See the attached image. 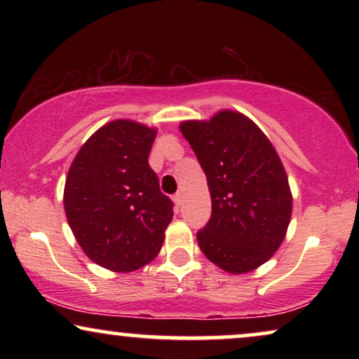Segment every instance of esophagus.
Wrapping results in <instances>:
<instances>
[{"label":"esophagus","instance_id":"1","mask_svg":"<svg viewBox=\"0 0 359 359\" xmlns=\"http://www.w3.org/2000/svg\"><path fill=\"white\" fill-rule=\"evenodd\" d=\"M173 201H175L176 205H181V203H183V196H181V193H176L173 196Z\"/></svg>","mask_w":359,"mask_h":359}]
</instances>
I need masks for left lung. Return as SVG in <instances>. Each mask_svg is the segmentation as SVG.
Wrapping results in <instances>:
<instances>
[{"label": "left lung", "instance_id": "8db88e82", "mask_svg": "<svg viewBox=\"0 0 359 359\" xmlns=\"http://www.w3.org/2000/svg\"><path fill=\"white\" fill-rule=\"evenodd\" d=\"M180 130L203 166L212 214L198 232L205 258L232 274L250 273L273 257L291 222L287 175L262 129L237 111L184 121Z\"/></svg>", "mask_w": 359, "mask_h": 359}]
</instances>
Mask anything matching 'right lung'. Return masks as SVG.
Wrapping results in <instances>:
<instances>
[{"instance_id": "add662e5", "label": "right lung", "mask_w": 359, "mask_h": 359, "mask_svg": "<svg viewBox=\"0 0 359 359\" xmlns=\"http://www.w3.org/2000/svg\"><path fill=\"white\" fill-rule=\"evenodd\" d=\"M156 129L129 119L107 122L68 170L63 205L86 257L116 273L135 271L158 255L173 203L149 165Z\"/></svg>"}]
</instances>
